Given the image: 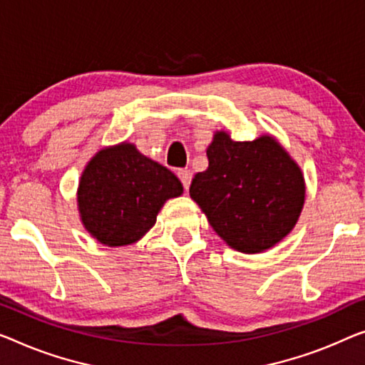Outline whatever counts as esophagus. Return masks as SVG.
I'll return each instance as SVG.
<instances>
[{"label": "esophagus", "instance_id": "esophagus-1", "mask_svg": "<svg viewBox=\"0 0 365 365\" xmlns=\"http://www.w3.org/2000/svg\"><path fill=\"white\" fill-rule=\"evenodd\" d=\"M177 175H178V178H180L183 188L188 190L190 182H192V172L187 170V168H180V170L177 172Z\"/></svg>", "mask_w": 365, "mask_h": 365}]
</instances>
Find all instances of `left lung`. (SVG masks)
<instances>
[{"instance_id":"left-lung-1","label":"left lung","mask_w":365,"mask_h":365,"mask_svg":"<svg viewBox=\"0 0 365 365\" xmlns=\"http://www.w3.org/2000/svg\"><path fill=\"white\" fill-rule=\"evenodd\" d=\"M208 168L190 185L210 225L236 251L255 254L275 246L302 213L304 182L300 167L270 135L236 143L216 133Z\"/></svg>"}]
</instances>
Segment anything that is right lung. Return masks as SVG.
<instances>
[{"mask_svg":"<svg viewBox=\"0 0 365 365\" xmlns=\"http://www.w3.org/2000/svg\"><path fill=\"white\" fill-rule=\"evenodd\" d=\"M183 187L167 167L133 144L103 149L90 160L78 187L81 221L106 246H128L143 237L162 205Z\"/></svg>","mask_w":365,"mask_h":365,"instance_id":"obj_1","label":"right lung"}]
</instances>
